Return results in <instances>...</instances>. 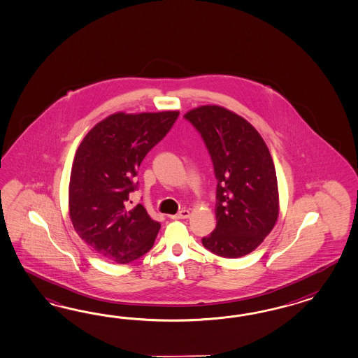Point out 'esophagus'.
I'll list each match as a JSON object with an SVG mask.
<instances>
[{
  "mask_svg": "<svg viewBox=\"0 0 358 358\" xmlns=\"http://www.w3.org/2000/svg\"><path fill=\"white\" fill-rule=\"evenodd\" d=\"M171 217L172 219H189L190 217V211L189 210H182V211H180L177 215L171 216Z\"/></svg>",
  "mask_w": 358,
  "mask_h": 358,
  "instance_id": "34e87169",
  "label": "esophagus"
}]
</instances>
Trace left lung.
I'll list each match as a JSON object with an SVG mask.
<instances>
[{
  "label": "left lung",
  "mask_w": 358,
  "mask_h": 358,
  "mask_svg": "<svg viewBox=\"0 0 358 358\" xmlns=\"http://www.w3.org/2000/svg\"><path fill=\"white\" fill-rule=\"evenodd\" d=\"M185 118L199 131L213 160L216 228L204 248L224 258L255 250L279 216L275 165L261 134L243 117L219 106H202Z\"/></svg>",
  "instance_id": "obj_1"
}]
</instances>
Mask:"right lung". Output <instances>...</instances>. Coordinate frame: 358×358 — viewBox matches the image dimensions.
I'll list each match as a JSON object with an SVG mask.
<instances>
[{
    "label": "right lung",
    "mask_w": 358,
    "mask_h": 358,
    "mask_svg": "<svg viewBox=\"0 0 358 358\" xmlns=\"http://www.w3.org/2000/svg\"><path fill=\"white\" fill-rule=\"evenodd\" d=\"M178 110L126 115L94 126L78 147L69 184V215L78 236L100 257L130 263L145 255L160 229L142 204L127 208L134 177L150 150L171 130Z\"/></svg>",
    "instance_id": "right-lung-1"
}]
</instances>
